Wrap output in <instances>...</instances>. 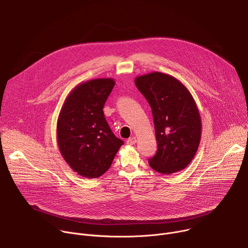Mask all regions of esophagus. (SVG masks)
<instances>
[{"label":"esophagus","instance_id":"34e87169","mask_svg":"<svg viewBox=\"0 0 248 248\" xmlns=\"http://www.w3.org/2000/svg\"><path fill=\"white\" fill-rule=\"evenodd\" d=\"M136 143V138L135 137H130V138H128L127 140H126V144L127 145H134Z\"/></svg>","mask_w":248,"mask_h":248}]
</instances>
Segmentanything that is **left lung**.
Returning a JSON list of instances; mask_svg holds the SVG:
<instances>
[{"mask_svg": "<svg viewBox=\"0 0 248 248\" xmlns=\"http://www.w3.org/2000/svg\"><path fill=\"white\" fill-rule=\"evenodd\" d=\"M134 83L152 109L158 143L150 167L163 174L186 169L201 139V117L189 90L175 78L159 72L136 77Z\"/></svg>", "mask_w": 248, "mask_h": 248, "instance_id": "obj_1", "label": "left lung"}]
</instances>
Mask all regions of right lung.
I'll use <instances>...</instances> for the list:
<instances>
[{
	"mask_svg": "<svg viewBox=\"0 0 248 248\" xmlns=\"http://www.w3.org/2000/svg\"><path fill=\"white\" fill-rule=\"evenodd\" d=\"M116 81L94 78L78 84L66 96L57 122L59 150L75 172L97 179L109 170L124 144L112 132L103 108Z\"/></svg>",
	"mask_w": 248,
	"mask_h": 248,
	"instance_id": "right-lung-1",
	"label": "right lung"
}]
</instances>
